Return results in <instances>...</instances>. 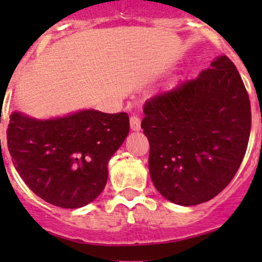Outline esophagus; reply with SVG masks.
<instances>
[{
    "instance_id": "obj_1",
    "label": "esophagus",
    "mask_w": 262,
    "mask_h": 262,
    "mask_svg": "<svg viewBox=\"0 0 262 262\" xmlns=\"http://www.w3.org/2000/svg\"><path fill=\"white\" fill-rule=\"evenodd\" d=\"M130 129L133 132L141 130V119L138 116H132L130 118Z\"/></svg>"
}]
</instances>
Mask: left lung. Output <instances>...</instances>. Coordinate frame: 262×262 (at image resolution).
<instances>
[{
	"mask_svg": "<svg viewBox=\"0 0 262 262\" xmlns=\"http://www.w3.org/2000/svg\"><path fill=\"white\" fill-rule=\"evenodd\" d=\"M143 113L150 179L163 198L202 204L231 182L247 149L251 105L227 55L195 80L148 100Z\"/></svg>",
	"mask_w": 262,
	"mask_h": 262,
	"instance_id": "8db88e82",
	"label": "left lung"
}]
</instances>
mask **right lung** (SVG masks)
<instances>
[{
    "label": "right lung",
    "instance_id": "right-lung-1",
    "mask_svg": "<svg viewBox=\"0 0 262 262\" xmlns=\"http://www.w3.org/2000/svg\"><path fill=\"white\" fill-rule=\"evenodd\" d=\"M128 133L126 113L92 109L40 120L14 112L7 147L18 175L39 198L76 209L101 194L109 160Z\"/></svg>",
    "mask_w": 262,
    "mask_h": 262
}]
</instances>
